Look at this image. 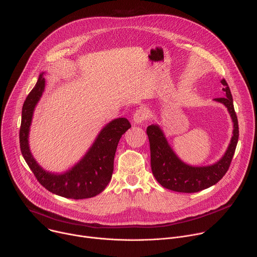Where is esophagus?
I'll list each match as a JSON object with an SVG mask.
<instances>
[{
  "mask_svg": "<svg viewBox=\"0 0 257 257\" xmlns=\"http://www.w3.org/2000/svg\"><path fill=\"white\" fill-rule=\"evenodd\" d=\"M150 118V112L146 107H139L136 109V112L133 115V121L136 124H140L146 120H149Z\"/></svg>",
  "mask_w": 257,
  "mask_h": 257,
  "instance_id": "obj_1",
  "label": "esophagus"
}]
</instances>
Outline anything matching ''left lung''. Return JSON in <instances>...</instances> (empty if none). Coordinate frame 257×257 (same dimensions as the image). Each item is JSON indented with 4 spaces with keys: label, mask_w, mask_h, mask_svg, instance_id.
Here are the masks:
<instances>
[{
    "label": "left lung",
    "mask_w": 257,
    "mask_h": 257,
    "mask_svg": "<svg viewBox=\"0 0 257 257\" xmlns=\"http://www.w3.org/2000/svg\"><path fill=\"white\" fill-rule=\"evenodd\" d=\"M221 83L224 85L225 96L214 100L226 105L234 129L228 150L215 164L205 167L189 166L176 156L159 125H151L146 129L151 146L152 171L163 187L177 192L194 193L216 184L227 173L238 143L239 127L229 85L225 79H222Z\"/></svg>",
    "instance_id": "8db88e82"
}]
</instances>
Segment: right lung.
Instances as JSON below:
<instances>
[{"instance_id": "1", "label": "right lung", "mask_w": 257, "mask_h": 257, "mask_svg": "<svg viewBox=\"0 0 257 257\" xmlns=\"http://www.w3.org/2000/svg\"><path fill=\"white\" fill-rule=\"evenodd\" d=\"M44 73L27 95L22 106L19 132L21 154L35 178L50 192L72 199L90 198L104 190L114 171V158L122 135L131 127L126 118L106 124L85 156L74 167L63 174L45 171L33 159L28 144V134L35 105L45 90Z\"/></svg>"}]
</instances>
